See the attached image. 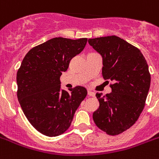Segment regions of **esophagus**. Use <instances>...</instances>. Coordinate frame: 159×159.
<instances>
[{
  "mask_svg": "<svg viewBox=\"0 0 159 159\" xmlns=\"http://www.w3.org/2000/svg\"><path fill=\"white\" fill-rule=\"evenodd\" d=\"M87 94H88L89 96H92V97L95 96V92H93V91H87Z\"/></svg>",
  "mask_w": 159,
  "mask_h": 159,
  "instance_id": "obj_1",
  "label": "esophagus"
}]
</instances>
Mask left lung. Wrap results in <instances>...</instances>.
<instances>
[{"mask_svg": "<svg viewBox=\"0 0 159 159\" xmlns=\"http://www.w3.org/2000/svg\"><path fill=\"white\" fill-rule=\"evenodd\" d=\"M102 57V75L113 82L112 92L97 93L100 106L93 113L95 125L111 135L134 125L144 109L150 87L149 67L140 50L116 36L89 39Z\"/></svg>", "mask_w": 159, "mask_h": 159, "instance_id": "obj_1", "label": "left lung"}]
</instances>
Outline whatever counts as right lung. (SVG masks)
I'll return each instance as SVG.
<instances>
[{
	"instance_id": "1",
	"label": "right lung",
	"mask_w": 159,
	"mask_h": 159,
	"mask_svg": "<svg viewBox=\"0 0 159 159\" xmlns=\"http://www.w3.org/2000/svg\"><path fill=\"white\" fill-rule=\"evenodd\" d=\"M86 42V38L55 37L31 49L22 61L16 78L18 100L29 122L43 135L53 137L67 131L87 95L83 86L63 90L59 80Z\"/></svg>"
}]
</instances>
